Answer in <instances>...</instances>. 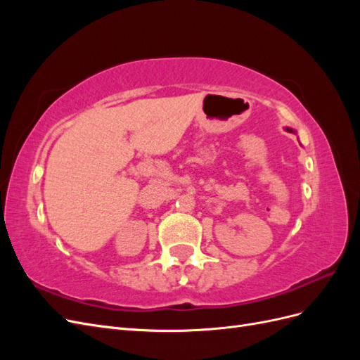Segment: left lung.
<instances>
[{
  "label": "left lung",
  "mask_w": 360,
  "mask_h": 360,
  "mask_svg": "<svg viewBox=\"0 0 360 360\" xmlns=\"http://www.w3.org/2000/svg\"><path fill=\"white\" fill-rule=\"evenodd\" d=\"M287 130H288V132H292V134H296V130H294V129H291V127H287Z\"/></svg>",
  "instance_id": "obj_1"
}]
</instances>
